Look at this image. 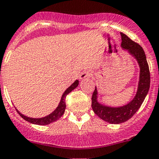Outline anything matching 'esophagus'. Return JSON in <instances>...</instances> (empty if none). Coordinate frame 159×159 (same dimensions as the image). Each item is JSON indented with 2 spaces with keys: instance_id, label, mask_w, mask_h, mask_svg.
<instances>
[{
  "instance_id": "1",
  "label": "esophagus",
  "mask_w": 159,
  "mask_h": 159,
  "mask_svg": "<svg viewBox=\"0 0 159 159\" xmlns=\"http://www.w3.org/2000/svg\"><path fill=\"white\" fill-rule=\"evenodd\" d=\"M93 75V72L91 70H85L80 74V79L81 80H85L87 78H89Z\"/></svg>"
}]
</instances>
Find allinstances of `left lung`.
I'll return each instance as SVG.
<instances>
[{
    "label": "left lung",
    "mask_w": 159,
    "mask_h": 159,
    "mask_svg": "<svg viewBox=\"0 0 159 159\" xmlns=\"http://www.w3.org/2000/svg\"><path fill=\"white\" fill-rule=\"evenodd\" d=\"M121 36L122 48L127 49L129 53L133 55L139 62L140 67V78L137 93L134 98L127 105L121 107H109L98 102V90L95 87L92 95V108L93 112L99 118L111 124L122 123L133 117L143 104L148 93L150 84V70L143 49L140 45L132 41L125 34L121 33Z\"/></svg>",
    "instance_id": "1"
}]
</instances>
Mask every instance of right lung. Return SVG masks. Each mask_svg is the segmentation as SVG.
<instances>
[{
	"label": "right lung",
	"instance_id": "right-lung-1",
	"mask_svg": "<svg viewBox=\"0 0 159 159\" xmlns=\"http://www.w3.org/2000/svg\"><path fill=\"white\" fill-rule=\"evenodd\" d=\"M78 84H79V81H78V80H76L74 83L72 84L70 87L65 91L62 97H61V102L60 103H59L58 106L57 107V109L53 111V113H51L49 115L46 116V117H44V118H29V117H26V116L23 115V114H20L17 110H16V111H17V113L20 114V116L22 118H24L25 121H29V122H30V123L36 124V125H48V124L52 123V122H53V121L58 120L59 118L63 115L66 107V96H67L68 93H70L73 89H75V88L78 85Z\"/></svg>",
	"mask_w": 159,
	"mask_h": 159
}]
</instances>
